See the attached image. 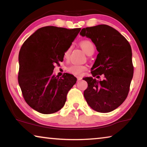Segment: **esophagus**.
Wrapping results in <instances>:
<instances>
[{
	"label": "esophagus",
	"instance_id": "1",
	"mask_svg": "<svg viewBox=\"0 0 147 147\" xmlns=\"http://www.w3.org/2000/svg\"><path fill=\"white\" fill-rule=\"evenodd\" d=\"M82 79V78L81 76H78V77H77V80H78V81H79V80H81Z\"/></svg>",
	"mask_w": 147,
	"mask_h": 147
}]
</instances>
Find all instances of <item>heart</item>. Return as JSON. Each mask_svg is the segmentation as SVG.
Returning a JSON list of instances; mask_svg holds the SVG:
<instances>
[{
	"label": "heart",
	"instance_id": "heart-1",
	"mask_svg": "<svg viewBox=\"0 0 147 147\" xmlns=\"http://www.w3.org/2000/svg\"><path fill=\"white\" fill-rule=\"evenodd\" d=\"M80 45L81 48L83 49V51L85 52V53L89 55L94 52V50H95V47H94V45L93 44V42H91L89 40H84L80 42ZM71 47H69L65 51L64 53L63 56L65 58H67L69 54L71 53ZM68 71L71 74H74V75L79 76L81 75L83 73L84 71L86 70V67L84 65H72L70 67H69L67 69Z\"/></svg>",
	"mask_w": 147,
	"mask_h": 147
}]
</instances>
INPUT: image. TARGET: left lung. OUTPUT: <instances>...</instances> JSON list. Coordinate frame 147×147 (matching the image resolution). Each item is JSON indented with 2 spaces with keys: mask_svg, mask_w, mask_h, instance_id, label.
<instances>
[{
  "mask_svg": "<svg viewBox=\"0 0 147 147\" xmlns=\"http://www.w3.org/2000/svg\"><path fill=\"white\" fill-rule=\"evenodd\" d=\"M80 34L91 39L98 52L92 75L104 76L103 80L83 78L88 84L84 97L94 110L110 112L123 104L130 90L134 74L131 46L123 35L106 24L87 27Z\"/></svg>",
  "mask_w": 147,
  "mask_h": 147,
  "instance_id": "left-lung-1",
  "label": "left lung"
}]
</instances>
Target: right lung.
I'll return each mask as SVG.
<instances>
[{"instance_id":"add662e5","label":"right lung","mask_w":147,"mask_h":147,"mask_svg":"<svg viewBox=\"0 0 147 147\" xmlns=\"http://www.w3.org/2000/svg\"><path fill=\"white\" fill-rule=\"evenodd\" d=\"M81 28L42 27L22 45L19 54L18 82L26 102L43 114L55 113L63 108L67 94L76 82L73 74L60 78L53 74L54 65L63 61Z\"/></svg>"}]
</instances>
